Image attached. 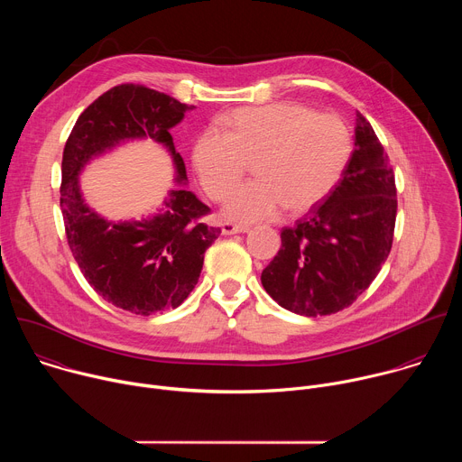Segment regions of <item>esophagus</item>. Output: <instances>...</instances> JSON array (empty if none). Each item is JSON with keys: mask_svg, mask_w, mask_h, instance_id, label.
Here are the masks:
<instances>
[{"mask_svg": "<svg viewBox=\"0 0 462 462\" xmlns=\"http://www.w3.org/2000/svg\"><path fill=\"white\" fill-rule=\"evenodd\" d=\"M246 230H248V226H243V225H234V223H230V221H223V223H221V232H223L225 236L243 234V232H246Z\"/></svg>", "mask_w": 462, "mask_h": 462, "instance_id": "esophagus-1", "label": "esophagus"}]
</instances>
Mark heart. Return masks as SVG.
Instances as JSON below:
<instances>
[{"instance_id": "obj_1", "label": "heart", "mask_w": 462, "mask_h": 462, "mask_svg": "<svg viewBox=\"0 0 462 462\" xmlns=\"http://www.w3.org/2000/svg\"><path fill=\"white\" fill-rule=\"evenodd\" d=\"M208 127L193 144V166L214 199L245 175L252 161L255 179L234 188L225 214L236 221L274 217L282 207L305 212L342 179L353 137L335 113H316L298 102L239 107Z\"/></svg>"}]
</instances>
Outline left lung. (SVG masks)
Returning <instances> with one entry per match:
<instances>
[{
	"mask_svg": "<svg viewBox=\"0 0 462 462\" xmlns=\"http://www.w3.org/2000/svg\"><path fill=\"white\" fill-rule=\"evenodd\" d=\"M397 186L373 125L356 113L355 152L325 201L282 230V248L261 273L283 309L327 316L349 307L376 278L393 245Z\"/></svg>",
	"mask_w": 462,
	"mask_h": 462,
	"instance_id": "left-lung-1",
	"label": "left lung"
}]
</instances>
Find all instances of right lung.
I'll return each mask as SVG.
<instances>
[{"instance_id":"obj_1","label":"right lung","mask_w":462,"mask_h":462,"mask_svg":"<svg viewBox=\"0 0 462 462\" xmlns=\"http://www.w3.org/2000/svg\"><path fill=\"white\" fill-rule=\"evenodd\" d=\"M191 107L139 84L115 86L79 116L63 148L60 208L69 248L97 294L134 314L179 307L197 285L205 252L221 228L203 223L210 208L184 188L171 189L153 217L107 221L84 203L79 175L93 157L148 137L170 152L177 182H184V161L170 129Z\"/></svg>"}]
</instances>
